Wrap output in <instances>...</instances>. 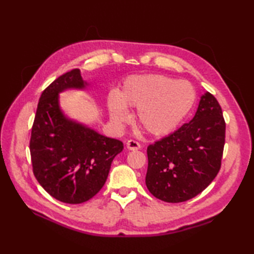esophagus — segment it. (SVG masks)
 I'll use <instances>...</instances> for the list:
<instances>
[{"label":"esophagus","instance_id":"obj_1","mask_svg":"<svg viewBox=\"0 0 254 254\" xmlns=\"http://www.w3.org/2000/svg\"><path fill=\"white\" fill-rule=\"evenodd\" d=\"M127 148L130 150H137L141 148V144L136 141H134V139H130V141L127 142Z\"/></svg>","mask_w":254,"mask_h":254}]
</instances>
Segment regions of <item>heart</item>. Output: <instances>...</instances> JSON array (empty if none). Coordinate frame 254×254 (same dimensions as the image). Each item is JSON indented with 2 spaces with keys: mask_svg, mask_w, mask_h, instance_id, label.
Here are the masks:
<instances>
[{
  "mask_svg": "<svg viewBox=\"0 0 254 254\" xmlns=\"http://www.w3.org/2000/svg\"><path fill=\"white\" fill-rule=\"evenodd\" d=\"M195 99V88L188 80L161 74L133 75L108 97V110L111 121L122 126L131 118L127 108H134L137 127L148 135L160 137L180 126Z\"/></svg>",
  "mask_w": 254,
  "mask_h": 254,
  "instance_id": "b5f03b06",
  "label": "heart"
}]
</instances>
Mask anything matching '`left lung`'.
I'll return each mask as SVG.
<instances>
[{
    "label": "left lung",
    "mask_w": 254,
    "mask_h": 254,
    "mask_svg": "<svg viewBox=\"0 0 254 254\" xmlns=\"http://www.w3.org/2000/svg\"><path fill=\"white\" fill-rule=\"evenodd\" d=\"M225 130L222 108L206 91L190 122L147 147L148 191L164 202L180 203L205 190L220 169Z\"/></svg>",
    "instance_id": "left-lung-1"
}]
</instances>
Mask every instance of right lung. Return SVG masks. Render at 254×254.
Here are the masks:
<instances>
[{
    "mask_svg": "<svg viewBox=\"0 0 254 254\" xmlns=\"http://www.w3.org/2000/svg\"><path fill=\"white\" fill-rule=\"evenodd\" d=\"M87 82L78 68L58 77L42 91L29 143L32 171L58 201L79 204L98 193L123 143L67 118L59 102L66 89L83 90Z\"/></svg>",
    "mask_w": 254,
    "mask_h": 254,
    "instance_id": "obj_1",
    "label": "right lung"
}]
</instances>
